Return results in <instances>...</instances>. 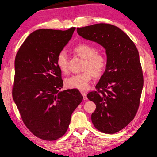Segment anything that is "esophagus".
I'll list each match as a JSON object with an SVG mask.
<instances>
[{
  "instance_id": "34e87169",
  "label": "esophagus",
  "mask_w": 157,
  "mask_h": 157,
  "mask_svg": "<svg viewBox=\"0 0 157 157\" xmlns=\"http://www.w3.org/2000/svg\"><path fill=\"white\" fill-rule=\"evenodd\" d=\"M81 94H82V95H83V100H87V95H86V94L84 91H81Z\"/></svg>"
}]
</instances>
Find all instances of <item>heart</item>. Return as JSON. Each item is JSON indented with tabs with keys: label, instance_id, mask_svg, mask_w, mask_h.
Masks as SVG:
<instances>
[{
	"label": "heart",
	"instance_id": "1",
	"mask_svg": "<svg viewBox=\"0 0 157 157\" xmlns=\"http://www.w3.org/2000/svg\"><path fill=\"white\" fill-rule=\"evenodd\" d=\"M73 51L79 57L85 59L83 67L84 71L68 77L65 80V85L69 88L86 90L94 76L99 78L103 74L107 67V58L103 54L97 52L95 47L88 44L76 45ZM56 65L63 73L68 71V56L65 51L59 53L56 57Z\"/></svg>",
	"mask_w": 157,
	"mask_h": 157
}]
</instances>
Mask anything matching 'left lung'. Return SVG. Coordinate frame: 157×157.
Here are the masks:
<instances>
[{
	"label": "left lung",
	"instance_id": "1",
	"mask_svg": "<svg viewBox=\"0 0 157 157\" xmlns=\"http://www.w3.org/2000/svg\"><path fill=\"white\" fill-rule=\"evenodd\" d=\"M77 33L105 49V72L96 91L87 97L96 105L91 115L95 128L106 134L117 132L134 119L140 105L144 80L139 52L128 35L113 25H92L77 28Z\"/></svg>",
	"mask_w": 157,
	"mask_h": 157
}]
</instances>
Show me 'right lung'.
I'll use <instances>...</instances> for the list:
<instances>
[{
	"label": "right lung",
	"instance_id": "add662e5",
	"mask_svg": "<svg viewBox=\"0 0 157 157\" xmlns=\"http://www.w3.org/2000/svg\"><path fill=\"white\" fill-rule=\"evenodd\" d=\"M75 29L34 31L15 56L13 98L24 124L42 140L62 137L69 128L72 113L83 100L76 88L59 91L63 81L56 65L57 55Z\"/></svg>",
	"mask_w": 157,
	"mask_h": 157
}]
</instances>
